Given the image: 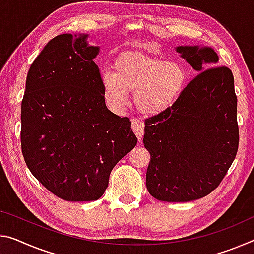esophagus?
<instances>
[{
    "mask_svg": "<svg viewBox=\"0 0 254 254\" xmlns=\"http://www.w3.org/2000/svg\"><path fill=\"white\" fill-rule=\"evenodd\" d=\"M131 123H132V130H133L135 135L138 136V139L141 140L144 132V123L140 119H132Z\"/></svg>",
    "mask_w": 254,
    "mask_h": 254,
    "instance_id": "obj_1",
    "label": "esophagus"
}]
</instances>
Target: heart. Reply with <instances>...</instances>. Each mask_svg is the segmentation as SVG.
I'll return each mask as SVG.
<instances>
[{"mask_svg":"<svg viewBox=\"0 0 254 254\" xmlns=\"http://www.w3.org/2000/svg\"><path fill=\"white\" fill-rule=\"evenodd\" d=\"M187 71L178 62L165 61L136 52L119 55L113 71L102 73L104 97L113 108H121L134 92V105L144 115H158L171 108L187 86Z\"/></svg>","mask_w":254,"mask_h":254,"instance_id":"heart-1","label":"heart"}]
</instances>
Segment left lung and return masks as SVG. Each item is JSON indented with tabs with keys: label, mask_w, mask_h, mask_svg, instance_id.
<instances>
[{
	"label": "left lung",
	"mask_w": 254,
	"mask_h": 254,
	"mask_svg": "<svg viewBox=\"0 0 254 254\" xmlns=\"http://www.w3.org/2000/svg\"><path fill=\"white\" fill-rule=\"evenodd\" d=\"M199 74L171 108L144 121L146 185L155 199L188 202L218 187L239 148L234 76L211 47L179 46Z\"/></svg>",
	"instance_id": "8db88e82"
}]
</instances>
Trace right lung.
Listing matches in <instances>:
<instances>
[{
    "label": "right lung",
    "mask_w": 254,
    "mask_h": 254,
    "mask_svg": "<svg viewBox=\"0 0 254 254\" xmlns=\"http://www.w3.org/2000/svg\"><path fill=\"white\" fill-rule=\"evenodd\" d=\"M88 35L51 39L31 64L21 103V149L28 168L66 201L104 194L113 167L135 147L128 118L107 110Z\"/></svg>",
    "instance_id": "add662e5"
}]
</instances>
